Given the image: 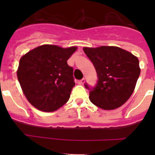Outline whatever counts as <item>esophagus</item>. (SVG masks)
Returning <instances> with one entry per match:
<instances>
[{"label": "esophagus", "instance_id": "obj_1", "mask_svg": "<svg viewBox=\"0 0 155 155\" xmlns=\"http://www.w3.org/2000/svg\"><path fill=\"white\" fill-rule=\"evenodd\" d=\"M84 82H85V79L83 78V79H81V80L78 81V83L79 84H83Z\"/></svg>", "mask_w": 155, "mask_h": 155}]
</instances>
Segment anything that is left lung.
Here are the masks:
<instances>
[{
  "label": "left lung",
  "instance_id": "8db88e82",
  "mask_svg": "<svg viewBox=\"0 0 155 155\" xmlns=\"http://www.w3.org/2000/svg\"><path fill=\"white\" fill-rule=\"evenodd\" d=\"M83 50L96 70L98 83L89 99L104 110L120 107L130 98L140 73L136 56L118 46L84 47ZM86 88L89 87L85 84Z\"/></svg>",
  "mask_w": 155,
  "mask_h": 155
}]
</instances>
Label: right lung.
Listing matches in <instances>:
<instances>
[{"mask_svg": "<svg viewBox=\"0 0 155 155\" xmlns=\"http://www.w3.org/2000/svg\"><path fill=\"white\" fill-rule=\"evenodd\" d=\"M77 49L45 44L21 57L18 80L25 96L37 109L53 112L69 100L75 83L74 70L67 61Z\"/></svg>", "mask_w": 155, "mask_h": 155, "instance_id": "obj_1", "label": "right lung"}]
</instances>
